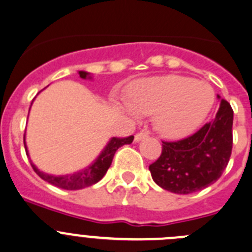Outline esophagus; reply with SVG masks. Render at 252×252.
I'll list each match as a JSON object with an SVG mask.
<instances>
[{
	"label": "esophagus",
	"mask_w": 252,
	"mask_h": 252,
	"mask_svg": "<svg viewBox=\"0 0 252 252\" xmlns=\"http://www.w3.org/2000/svg\"><path fill=\"white\" fill-rule=\"evenodd\" d=\"M146 136H148V133H146V131H139V133L135 135V138H134V141H136V143H138V141L145 139Z\"/></svg>",
	"instance_id": "34e87169"
}]
</instances>
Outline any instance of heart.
<instances>
[{"mask_svg":"<svg viewBox=\"0 0 252 252\" xmlns=\"http://www.w3.org/2000/svg\"><path fill=\"white\" fill-rule=\"evenodd\" d=\"M213 104L214 91L208 84L166 75L136 81L129 91V102H122L121 108L135 119L154 114L156 130L178 139L198 128Z\"/></svg>","mask_w":252,"mask_h":252,"instance_id":"heart-1","label":"heart"}]
</instances>
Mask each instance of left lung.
<instances>
[{"instance_id": "left-lung-1", "label": "left lung", "mask_w": 252, "mask_h": 252, "mask_svg": "<svg viewBox=\"0 0 252 252\" xmlns=\"http://www.w3.org/2000/svg\"><path fill=\"white\" fill-rule=\"evenodd\" d=\"M216 118L183 140L162 141L160 158L149 166L154 182L177 194L198 192L225 170L233 148V109L220 98Z\"/></svg>"}]
</instances>
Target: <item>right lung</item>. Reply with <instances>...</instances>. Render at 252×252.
Returning a JSON list of instances; mask_svg holds the SVG:
<instances>
[{"instance_id":"right-lung-1","label":"right lung","mask_w":252,"mask_h":252,"mask_svg":"<svg viewBox=\"0 0 252 252\" xmlns=\"http://www.w3.org/2000/svg\"><path fill=\"white\" fill-rule=\"evenodd\" d=\"M79 75L81 79L84 80H92V74L87 71H79ZM33 103V102H32ZM31 109V108H29ZM134 136H128V138H111L107 145L104 146L103 150L99 153L96 160L94 162L90 163L87 167L81 168V170L76 171V172L67 173V175H51V173L44 172V171L39 170L31 160V165L33 170L35 171L36 175L44 181L49 182L50 185L56 186V187L61 188V189H69V191H75V189H82V188L90 187V186L94 185L98 181L103 178L106 175L107 170L111 166L113 156L116 151L118 150L121 146L126 145V144H131ZM24 148H26L27 156H29L28 148H27L26 143V134H24Z\"/></svg>"}]
</instances>
